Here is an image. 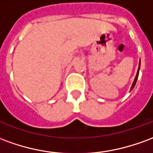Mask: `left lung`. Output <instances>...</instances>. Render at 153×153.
Listing matches in <instances>:
<instances>
[{
    "instance_id": "left-lung-1",
    "label": "left lung",
    "mask_w": 153,
    "mask_h": 153,
    "mask_svg": "<svg viewBox=\"0 0 153 153\" xmlns=\"http://www.w3.org/2000/svg\"><path fill=\"white\" fill-rule=\"evenodd\" d=\"M139 69H140V63H139V66H138V72H137V74H136V77H135L134 81V83H133V84H132L131 90L133 89V88H134V87L135 84H136V82H137V79H138V73H139Z\"/></svg>"
}]
</instances>
